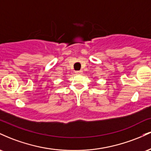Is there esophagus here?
Instances as JSON below:
<instances>
[{
	"label": "esophagus",
	"mask_w": 151,
	"mask_h": 151,
	"mask_svg": "<svg viewBox=\"0 0 151 151\" xmlns=\"http://www.w3.org/2000/svg\"><path fill=\"white\" fill-rule=\"evenodd\" d=\"M75 73L77 74H82V71L81 70H79V71H76Z\"/></svg>",
	"instance_id": "1"
}]
</instances>
